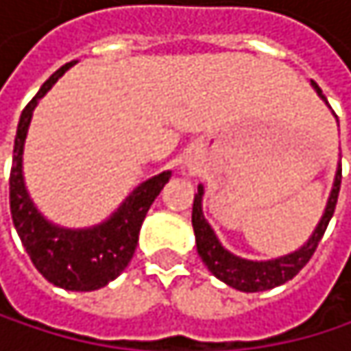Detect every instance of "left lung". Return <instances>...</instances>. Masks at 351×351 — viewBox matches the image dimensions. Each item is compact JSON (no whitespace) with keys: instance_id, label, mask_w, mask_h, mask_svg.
Segmentation results:
<instances>
[{"instance_id":"left-lung-1","label":"left lung","mask_w":351,"mask_h":351,"mask_svg":"<svg viewBox=\"0 0 351 351\" xmlns=\"http://www.w3.org/2000/svg\"><path fill=\"white\" fill-rule=\"evenodd\" d=\"M311 87L315 89L317 95L325 101V106L329 107L325 95L321 93V89H319L315 81H311ZM335 119H337V115H335ZM339 184H341V165L335 171L333 186H331L329 197H327V205L323 209V215H321L319 223L315 226L313 234L309 236V240L301 247H297L295 252L278 256V258H270V260H247V258H242V256H236L228 247H223V244L217 238V234L213 232V228L209 226V221L203 215L205 186L199 184L197 193H195V201H193V230H195L197 252H199L203 264L209 268V272L215 278H219L228 287H232L236 291H242V293H260V291H270L274 287L285 285L287 280H291L293 276L299 274V270L309 262V258L315 252L317 244L321 242V238H323V234L327 230V223H329V219H331V215L335 211Z\"/></svg>"}]
</instances>
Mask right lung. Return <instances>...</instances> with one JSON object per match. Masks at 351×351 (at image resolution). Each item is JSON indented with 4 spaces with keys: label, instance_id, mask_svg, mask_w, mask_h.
Returning a JSON list of instances; mask_svg holds the SVG:
<instances>
[{
    "label": "right lung",
    "instance_id": "right-lung-1",
    "mask_svg": "<svg viewBox=\"0 0 351 351\" xmlns=\"http://www.w3.org/2000/svg\"><path fill=\"white\" fill-rule=\"evenodd\" d=\"M73 64L77 62L73 60L60 66L40 87L34 99L20 115L10 176V209L16 232L36 270L54 287L85 293L106 287L130 264L142 221L162 186L169 182L171 171L140 182L121 201V205L97 226L73 230L52 223L42 215L24 180V144L38 101Z\"/></svg>",
    "mask_w": 351,
    "mask_h": 351
}]
</instances>
